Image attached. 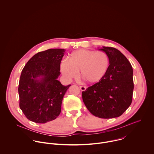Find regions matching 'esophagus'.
Segmentation results:
<instances>
[{"instance_id": "esophagus-1", "label": "esophagus", "mask_w": 154, "mask_h": 154, "mask_svg": "<svg viewBox=\"0 0 154 154\" xmlns=\"http://www.w3.org/2000/svg\"><path fill=\"white\" fill-rule=\"evenodd\" d=\"M79 88H80L81 90L82 91H85L87 89V88L86 87H85V86H80Z\"/></svg>"}]
</instances>
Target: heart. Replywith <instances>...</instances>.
<instances>
[{"label":"heart","mask_w":154,"mask_h":154,"mask_svg":"<svg viewBox=\"0 0 154 154\" xmlns=\"http://www.w3.org/2000/svg\"><path fill=\"white\" fill-rule=\"evenodd\" d=\"M109 64V57L105 52L81 49L72 53L69 61L61 63L60 70L67 80L76 78L80 71L82 78L94 84L105 76Z\"/></svg>","instance_id":"heart-1"}]
</instances>
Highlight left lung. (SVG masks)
<instances>
[{"instance_id":"1","label":"left lung","mask_w":154,"mask_h":154,"mask_svg":"<svg viewBox=\"0 0 154 154\" xmlns=\"http://www.w3.org/2000/svg\"><path fill=\"white\" fill-rule=\"evenodd\" d=\"M110 60L108 71L98 83L82 92L83 101L89 112L99 118L120 116L132 101L133 69L128 59L117 49L103 47Z\"/></svg>"}]
</instances>
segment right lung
<instances>
[{
  "instance_id": "right-lung-1",
  "label": "right lung",
  "mask_w": 154,
  "mask_h": 154,
  "mask_svg": "<svg viewBox=\"0 0 154 154\" xmlns=\"http://www.w3.org/2000/svg\"><path fill=\"white\" fill-rule=\"evenodd\" d=\"M65 50L51 48L33 56L22 69L18 93L20 107L26 117L35 123H45L56 119L70 85L57 80Z\"/></svg>"
}]
</instances>
